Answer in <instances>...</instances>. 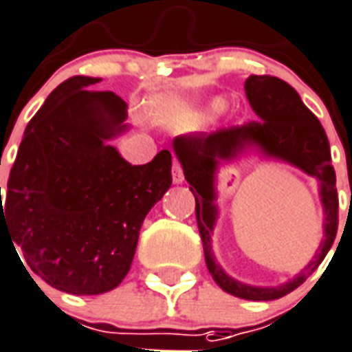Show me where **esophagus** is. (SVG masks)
Instances as JSON below:
<instances>
[{
    "mask_svg": "<svg viewBox=\"0 0 352 352\" xmlns=\"http://www.w3.org/2000/svg\"><path fill=\"white\" fill-rule=\"evenodd\" d=\"M173 182L176 185L184 184V170L179 167V163H174L173 165Z\"/></svg>",
    "mask_w": 352,
    "mask_h": 352,
    "instance_id": "1",
    "label": "esophagus"
}]
</instances>
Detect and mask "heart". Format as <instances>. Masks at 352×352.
<instances>
[{
	"label": "heart",
	"instance_id": "b5f03b06",
	"mask_svg": "<svg viewBox=\"0 0 352 352\" xmlns=\"http://www.w3.org/2000/svg\"><path fill=\"white\" fill-rule=\"evenodd\" d=\"M227 98L225 96H212L209 98V100L204 101V105H201V109H204L207 114H220V112H223L225 109H227Z\"/></svg>",
	"mask_w": 352,
	"mask_h": 352
}]
</instances>
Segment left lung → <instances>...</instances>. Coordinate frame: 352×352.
<instances>
[{
  "label": "left lung",
  "mask_w": 352,
  "mask_h": 352,
  "mask_svg": "<svg viewBox=\"0 0 352 352\" xmlns=\"http://www.w3.org/2000/svg\"><path fill=\"white\" fill-rule=\"evenodd\" d=\"M245 96L260 122L220 129L212 134H182L173 140V151L196 199V221L210 276L232 296L269 302L300 287L331 251L338 230L336 173L331 165V147L322 123L303 105L300 94L289 83L274 76H251L245 80ZM243 157L285 162L319 182L324 207V238L319 251L302 272L280 286L261 288L243 284L227 275L215 261L212 234L219 217L217 173L223 162H237Z\"/></svg>",
  "instance_id": "left-lung-1"
}]
</instances>
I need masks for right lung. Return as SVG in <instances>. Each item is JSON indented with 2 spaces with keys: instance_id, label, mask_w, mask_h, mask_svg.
Returning a JSON list of instances; mask_svg holds the SVG:
<instances>
[{
  "instance_id": "add662e5",
  "label": "right lung",
  "mask_w": 352,
  "mask_h": 352,
  "mask_svg": "<svg viewBox=\"0 0 352 352\" xmlns=\"http://www.w3.org/2000/svg\"><path fill=\"white\" fill-rule=\"evenodd\" d=\"M100 81L74 76L50 92L25 129L5 205L0 196V234L21 265L78 296L123 282L145 216L173 184L168 151L131 165L111 145L131 129L127 103L87 89Z\"/></svg>"
}]
</instances>
